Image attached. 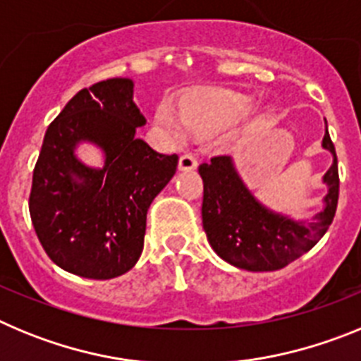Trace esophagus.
Wrapping results in <instances>:
<instances>
[{
	"label": "esophagus",
	"mask_w": 361,
	"mask_h": 361,
	"mask_svg": "<svg viewBox=\"0 0 361 361\" xmlns=\"http://www.w3.org/2000/svg\"><path fill=\"white\" fill-rule=\"evenodd\" d=\"M178 168H180L183 171L195 170L197 157L195 155H191V153H184V155H180V159H178Z\"/></svg>",
	"instance_id": "esophagus-1"
}]
</instances>
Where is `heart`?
<instances>
[{
	"instance_id": "1",
	"label": "heart",
	"mask_w": 361,
	"mask_h": 361,
	"mask_svg": "<svg viewBox=\"0 0 361 361\" xmlns=\"http://www.w3.org/2000/svg\"><path fill=\"white\" fill-rule=\"evenodd\" d=\"M251 101L247 95L231 90H202L180 99L178 111L168 101L155 106V123L171 137L190 132H216L237 123L244 116Z\"/></svg>"
}]
</instances>
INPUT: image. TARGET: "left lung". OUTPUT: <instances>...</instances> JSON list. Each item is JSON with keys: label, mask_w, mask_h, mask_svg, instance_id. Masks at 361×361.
<instances>
[{"label": "left lung", "mask_w": 361, "mask_h": 361, "mask_svg": "<svg viewBox=\"0 0 361 361\" xmlns=\"http://www.w3.org/2000/svg\"><path fill=\"white\" fill-rule=\"evenodd\" d=\"M322 145L334 155L333 166L324 175L329 193L324 212L309 224L293 222L258 204L228 155H216L199 166L204 183L202 226L220 258L240 269L276 271L314 247L333 222L340 193L336 152L327 130Z\"/></svg>", "instance_id": "1"}]
</instances>
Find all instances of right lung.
Here are the masks:
<instances>
[{
    "label": "right lung",
    "instance_id": "1",
    "mask_svg": "<svg viewBox=\"0 0 361 361\" xmlns=\"http://www.w3.org/2000/svg\"><path fill=\"white\" fill-rule=\"evenodd\" d=\"M132 94L133 82L121 78L78 92L50 123L32 175L28 209L44 253L85 279H116L135 266L149 204L177 170L175 153L137 139L146 121ZM79 140L104 148L103 171L73 155Z\"/></svg>",
    "mask_w": 361,
    "mask_h": 361
}]
</instances>
